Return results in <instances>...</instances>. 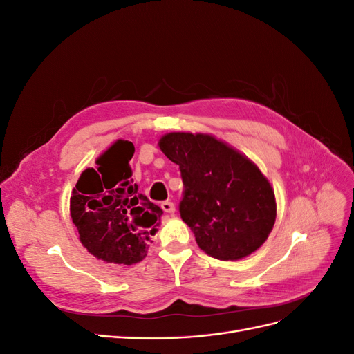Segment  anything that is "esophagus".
Wrapping results in <instances>:
<instances>
[{
  "label": "esophagus",
  "instance_id": "1",
  "mask_svg": "<svg viewBox=\"0 0 354 354\" xmlns=\"http://www.w3.org/2000/svg\"><path fill=\"white\" fill-rule=\"evenodd\" d=\"M160 208L164 209V212H168V214H174V212H176L174 203H173V202H169V201H165V202L160 203Z\"/></svg>",
  "mask_w": 354,
  "mask_h": 354
}]
</instances>
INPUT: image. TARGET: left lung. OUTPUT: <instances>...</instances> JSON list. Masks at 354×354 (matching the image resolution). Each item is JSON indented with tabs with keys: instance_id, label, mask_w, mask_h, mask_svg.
<instances>
[{
	"instance_id": "left-lung-1",
	"label": "left lung",
	"mask_w": 354,
	"mask_h": 354,
	"mask_svg": "<svg viewBox=\"0 0 354 354\" xmlns=\"http://www.w3.org/2000/svg\"><path fill=\"white\" fill-rule=\"evenodd\" d=\"M159 147L180 168V216L199 248L223 261L259 250L276 220L274 192L259 167L209 134L169 133Z\"/></svg>"
}]
</instances>
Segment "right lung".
Instances as JSON below:
<instances>
[{"label": "right lung", "instance_id": "1", "mask_svg": "<svg viewBox=\"0 0 354 354\" xmlns=\"http://www.w3.org/2000/svg\"><path fill=\"white\" fill-rule=\"evenodd\" d=\"M134 145L115 142L94 168L82 171L71 196V217L80 241L95 259L113 264L142 261L162 209L138 192L128 165Z\"/></svg>", "mask_w": 354, "mask_h": 354}]
</instances>
